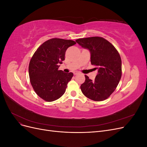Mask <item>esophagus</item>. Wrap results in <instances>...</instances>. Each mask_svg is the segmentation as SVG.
Masks as SVG:
<instances>
[{
  "label": "esophagus",
  "instance_id": "1",
  "mask_svg": "<svg viewBox=\"0 0 147 147\" xmlns=\"http://www.w3.org/2000/svg\"><path fill=\"white\" fill-rule=\"evenodd\" d=\"M79 74V72H74V74L75 75H78Z\"/></svg>",
  "mask_w": 147,
  "mask_h": 147
}]
</instances>
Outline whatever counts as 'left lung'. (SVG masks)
Listing matches in <instances>:
<instances>
[{
    "instance_id": "1",
    "label": "left lung",
    "mask_w": 147,
    "mask_h": 147,
    "mask_svg": "<svg viewBox=\"0 0 147 147\" xmlns=\"http://www.w3.org/2000/svg\"><path fill=\"white\" fill-rule=\"evenodd\" d=\"M76 42L90 51L91 64L98 71L94 80L85 75V81L80 86L83 94L92 100H104L113 92L121 79V57L112 44L102 37L79 38Z\"/></svg>"
}]
</instances>
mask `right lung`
<instances>
[{"label":"right lung","instance_id":"1","mask_svg":"<svg viewBox=\"0 0 147 147\" xmlns=\"http://www.w3.org/2000/svg\"><path fill=\"white\" fill-rule=\"evenodd\" d=\"M76 42L54 38L42 43L31 58L29 75L36 94L47 102L58 99L65 91L73 73H64L58 68L65 59V51Z\"/></svg>","mask_w":147,"mask_h":147}]
</instances>
